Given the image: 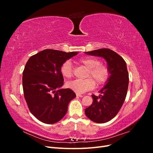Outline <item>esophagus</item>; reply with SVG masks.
<instances>
[{"mask_svg": "<svg viewBox=\"0 0 153 153\" xmlns=\"http://www.w3.org/2000/svg\"><path fill=\"white\" fill-rule=\"evenodd\" d=\"M76 96L77 97H80V98H82V97H83V96L82 94H76Z\"/></svg>", "mask_w": 153, "mask_h": 153, "instance_id": "obj_1", "label": "esophagus"}]
</instances>
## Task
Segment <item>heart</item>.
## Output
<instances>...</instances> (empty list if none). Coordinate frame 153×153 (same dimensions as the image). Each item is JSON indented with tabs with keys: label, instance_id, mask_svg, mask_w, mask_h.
<instances>
[{
	"label": "heart",
	"instance_id": "b5f03b06",
	"mask_svg": "<svg viewBox=\"0 0 153 153\" xmlns=\"http://www.w3.org/2000/svg\"><path fill=\"white\" fill-rule=\"evenodd\" d=\"M78 62L88 69L86 79L74 80L66 84L69 89L78 94H82L93 89L95 82L97 85H103L107 82L110 76V70L107 66L101 64L100 60L96 57H87L81 58ZM62 76L69 78L73 76V66L70 61H66L62 63L60 68Z\"/></svg>",
	"mask_w": 153,
	"mask_h": 153
}]
</instances>
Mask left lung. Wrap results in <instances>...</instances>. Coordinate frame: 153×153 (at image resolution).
<instances>
[{
    "mask_svg": "<svg viewBox=\"0 0 153 153\" xmlns=\"http://www.w3.org/2000/svg\"><path fill=\"white\" fill-rule=\"evenodd\" d=\"M87 55L104 58L110 70L106 85L101 89V94L92 95L93 102L85 108L86 116L94 123H105L112 119L122 107L127 94L129 75L126 63L116 52L101 48L85 52Z\"/></svg>",
    "mask_w": 153,
    "mask_h": 153,
    "instance_id": "8db88e82",
    "label": "left lung"
}]
</instances>
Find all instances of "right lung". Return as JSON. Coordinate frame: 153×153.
<instances>
[{
  "label": "right lung",
  "mask_w": 153,
  "mask_h": 153,
  "mask_svg": "<svg viewBox=\"0 0 153 153\" xmlns=\"http://www.w3.org/2000/svg\"><path fill=\"white\" fill-rule=\"evenodd\" d=\"M78 52L46 49L31 56L23 71L24 98L32 114L45 124L56 123L68 111L76 97L70 89H61L64 78L60 72L63 62Z\"/></svg>",
  "instance_id": "add662e5"
}]
</instances>
